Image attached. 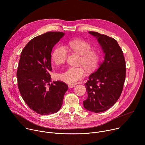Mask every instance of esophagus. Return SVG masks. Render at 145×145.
I'll return each instance as SVG.
<instances>
[{
  "label": "esophagus",
  "instance_id": "1",
  "mask_svg": "<svg viewBox=\"0 0 145 145\" xmlns=\"http://www.w3.org/2000/svg\"><path fill=\"white\" fill-rule=\"evenodd\" d=\"M68 87H69V88H73L75 87V85L74 84H69V85H68Z\"/></svg>",
  "mask_w": 145,
  "mask_h": 145
}]
</instances>
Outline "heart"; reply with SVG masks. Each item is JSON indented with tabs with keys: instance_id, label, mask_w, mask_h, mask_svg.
Returning a JSON list of instances; mask_svg holds the SVG:
<instances>
[{
	"instance_id": "1",
	"label": "heart",
	"mask_w": 145,
	"mask_h": 145,
	"mask_svg": "<svg viewBox=\"0 0 145 145\" xmlns=\"http://www.w3.org/2000/svg\"><path fill=\"white\" fill-rule=\"evenodd\" d=\"M68 47L73 52L81 56L80 65L88 71L95 69L100 59L99 52L91 49V44L81 39H75L70 40L68 43ZM67 57V51L62 45L58 46L53 51L52 56V60L57 65L63 64ZM86 72L82 67H70L65 72L58 74V78L65 83L74 84L83 78Z\"/></svg>"
}]
</instances>
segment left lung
<instances>
[{"mask_svg":"<svg viewBox=\"0 0 145 145\" xmlns=\"http://www.w3.org/2000/svg\"><path fill=\"white\" fill-rule=\"evenodd\" d=\"M88 33L97 40L105 60L85 84L88 97L83 106L87 110L98 113L110 108L119 98L126 78V62L115 39L95 31Z\"/></svg>","mask_w":145,"mask_h":145,"instance_id":"obj_1","label":"left lung"}]
</instances>
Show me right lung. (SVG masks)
Masks as SVG:
<instances>
[{
    "mask_svg": "<svg viewBox=\"0 0 145 145\" xmlns=\"http://www.w3.org/2000/svg\"><path fill=\"white\" fill-rule=\"evenodd\" d=\"M64 35L62 32H47L37 36L24 48L16 72L19 92L27 105L41 115L58 112L68 89L64 82H52L51 53Z\"/></svg>",
    "mask_w": 145,
    "mask_h": 145,
    "instance_id": "add662e5",
    "label": "right lung"
}]
</instances>
